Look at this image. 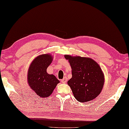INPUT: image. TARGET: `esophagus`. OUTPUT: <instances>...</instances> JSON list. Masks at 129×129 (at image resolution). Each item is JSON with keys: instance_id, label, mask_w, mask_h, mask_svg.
<instances>
[{"instance_id": "esophagus-1", "label": "esophagus", "mask_w": 129, "mask_h": 129, "mask_svg": "<svg viewBox=\"0 0 129 129\" xmlns=\"http://www.w3.org/2000/svg\"><path fill=\"white\" fill-rule=\"evenodd\" d=\"M61 82L63 83H66V82H67V80L66 78H63V79L61 80Z\"/></svg>"}]
</instances>
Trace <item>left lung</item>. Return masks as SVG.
<instances>
[{
  "mask_svg": "<svg viewBox=\"0 0 129 129\" xmlns=\"http://www.w3.org/2000/svg\"><path fill=\"white\" fill-rule=\"evenodd\" d=\"M72 69L68 84L78 101L86 102L97 97L104 84V75L94 60L88 57L65 55Z\"/></svg>",
  "mask_w": 129,
  "mask_h": 129,
  "instance_id": "1",
  "label": "left lung"
}]
</instances>
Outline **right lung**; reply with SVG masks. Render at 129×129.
<instances>
[{"mask_svg": "<svg viewBox=\"0 0 129 129\" xmlns=\"http://www.w3.org/2000/svg\"><path fill=\"white\" fill-rule=\"evenodd\" d=\"M52 60L51 55H40L32 61L28 72L29 85L41 97H47L51 95L60 82L54 75L47 73V68Z\"/></svg>", "mask_w": 129, "mask_h": 129, "instance_id": "obj_1", "label": "right lung"}]
</instances>
